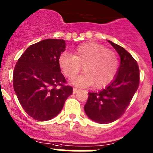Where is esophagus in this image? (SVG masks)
Here are the masks:
<instances>
[{"label": "esophagus", "instance_id": "esophagus-1", "mask_svg": "<svg viewBox=\"0 0 153 153\" xmlns=\"http://www.w3.org/2000/svg\"><path fill=\"white\" fill-rule=\"evenodd\" d=\"M78 90H79V89H78L77 88H74V89H73V92H74V93H76V92H78Z\"/></svg>", "mask_w": 153, "mask_h": 153}]
</instances>
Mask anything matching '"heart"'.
<instances>
[{"mask_svg": "<svg viewBox=\"0 0 153 153\" xmlns=\"http://www.w3.org/2000/svg\"><path fill=\"white\" fill-rule=\"evenodd\" d=\"M61 71L69 79L75 77L82 66L83 74L72 81L75 86H93L96 89L108 85L117 75L118 57L114 51L95 42L79 45L72 55L62 53L58 57Z\"/></svg>", "mask_w": 153, "mask_h": 153, "instance_id": "obj_1", "label": "heart"}]
</instances>
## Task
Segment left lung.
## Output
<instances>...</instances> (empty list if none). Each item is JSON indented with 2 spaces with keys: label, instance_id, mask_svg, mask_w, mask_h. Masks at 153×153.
I'll return each mask as SVG.
<instances>
[{
  "label": "left lung",
  "instance_id": "8db88e82",
  "mask_svg": "<svg viewBox=\"0 0 153 153\" xmlns=\"http://www.w3.org/2000/svg\"><path fill=\"white\" fill-rule=\"evenodd\" d=\"M108 42L120 55V64L114 80L98 92H89L84 111L99 124L111 123L124 114L138 89L140 70L137 61L124 48Z\"/></svg>",
  "mask_w": 153,
  "mask_h": 153
}]
</instances>
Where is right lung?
<instances>
[{"instance_id": "1", "label": "right lung", "mask_w": 153, "mask_h": 153, "mask_svg": "<svg viewBox=\"0 0 153 153\" xmlns=\"http://www.w3.org/2000/svg\"><path fill=\"white\" fill-rule=\"evenodd\" d=\"M65 48L63 39H45L29 46L15 65L14 91L22 108L35 120L54 118L73 93L58 65Z\"/></svg>"}]
</instances>
